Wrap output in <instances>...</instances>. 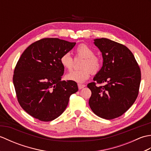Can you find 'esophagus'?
I'll return each instance as SVG.
<instances>
[{"label": "esophagus", "mask_w": 151, "mask_h": 151, "mask_svg": "<svg viewBox=\"0 0 151 151\" xmlns=\"http://www.w3.org/2000/svg\"><path fill=\"white\" fill-rule=\"evenodd\" d=\"M78 89H82V88H84L86 86H85L84 84H78Z\"/></svg>", "instance_id": "obj_1"}]
</instances>
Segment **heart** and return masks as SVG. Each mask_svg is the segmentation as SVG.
Returning a JSON list of instances; mask_svg holds the SVG:
<instances>
[{
  "label": "heart",
  "mask_w": 151,
  "mask_h": 151,
  "mask_svg": "<svg viewBox=\"0 0 151 151\" xmlns=\"http://www.w3.org/2000/svg\"><path fill=\"white\" fill-rule=\"evenodd\" d=\"M75 53L77 56L84 58L81 65L82 69L73 70L67 75L69 81L83 83L88 80L92 74L97 73L101 69L102 62L99 57L95 55V52L88 45L81 43L76 47ZM61 65L68 70H71L73 65V58L70 53L65 52L60 58Z\"/></svg>",
  "instance_id": "heart-1"
}]
</instances>
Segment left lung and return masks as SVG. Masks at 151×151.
I'll return each mask as SVG.
<instances>
[{
    "instance_id": "obj_1",
    "label": "left lung",
    "mask_w": 151,
    "mask_h": 151,
    "mask_svg": "<svg viewBox=\"0 0 151 151\" xmlns=\"http://www.w3.org/2000/svg\"><path fill=\"white\" fill-rule=\"evenodd\" d=\"M94 44L102 52L103 64L93 78L96 82L88 84L91 91L89 104L97 116L113 119L125 113L136 100L141 70L126 46L106 38L95 39Z\"/></svg>"
}]
</instances>
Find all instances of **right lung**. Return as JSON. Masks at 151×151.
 Masks as SVG:
<instances>
[{
  "mask_svg": "<svg viewBox=\"0 0 151 151\" xmlns=\"http://www.w3.org/2000/svg\"><path fill=\"white\" fill-rule=\"evenodd\" d=\"M76 43L43 38L28 46L16 64L13 82L19 104L33 117L50 121L62 114L70 96L78 90L76 82L61 81L60 58Z\"/></svg>",
  "mask_w": 151,
  "mask_h": 151,
  "instance_id": "obj_1",
  "label": "right lung"
}]
</instances>
